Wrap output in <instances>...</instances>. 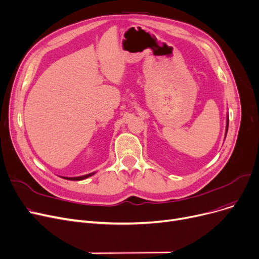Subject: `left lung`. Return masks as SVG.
<instances>
[{
	"mask_svg": "<svg viewBox=\"0 0 259 259\" xmlns=\"http://www.w3.org/2000/svg\"><path fill=\"white\" fill-rule=\"evenodd\" d=\"M228 128H229V117H228V119H227V131H226V136H227V133H228Z\"/></svg>",
	"mask_w": 259,
	"mask_h": 259,
	"instance_id": "left-lung-1",
	"label": "left lung"
}]
</instances>
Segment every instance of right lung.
I'll list each match as a JSON object with an SVG mask.
<instances>
[{
  "label": "right lung",
  "mask_w": 259,
  "mask_h": 259,
  "mask_svg": "<svg viewBox=\"0 0 259 259\" xmlns=\"http://www.w3.org/2000/svg\"><path fill=\"white\" fill-rule=\"evenodd\" d=\"M95 172H92V174H89V175H84V176H81V177H74V178H63V179H66V180H71V181H80V180H84L89 177L93 176Z\"/></svg>",
  "instance_id": "obj_1"
}]
</instances>
